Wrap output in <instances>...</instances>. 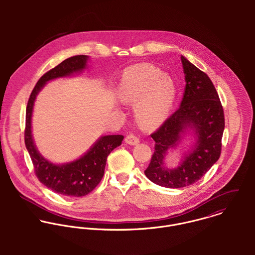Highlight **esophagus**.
Here are the masks:
<instances>
[{"label": "esophagus", "instance_id": "34e87169", "mask_svg": "<svg viewBox=\"0 0 255 255\" xmlns=\"http://www.w3.org/2000/svg\"><path fill=\"white\" fill-rule=\"evenodd\" d=\"M125 141H126V143H128L129 145H136L139 143V138L131 133V134L127 135V137L125 138Z\"/></svg>", "mask_w": 255, "mask_h": 255}]
</instances>
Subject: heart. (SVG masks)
Returning a JSON list of instances; mask_svg holds the SVG:
<instances>
[{"label": "heart", "mask_w": 255, "mask_h": 255, "mask_svg": "<svg viewBox=\"0 0 255 255\" xmlns=\"http://www.w3.org/2000/svg\"><path fill=\"white\" fill-rule=\"evenodd\" d=\"M176 92L174 78L150 65L128 69L117 88L119 100L134 104L136 120L145 128H154L165 120L172 108Z\"/></svg>", "instance_id": "obj_1"}]
</instances>
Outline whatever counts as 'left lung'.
Returning <instances> with one entry per match:
<instances>
[{
	"instance_id": "left-lung-1",
	"label": "left lung",
	"mask_w": 255,
	"mask_h": 255,
	"mask_svg": "<svg viewBox=\"0 0 255 255\" xmlns=\"http://www.w3.org/2000/svg\"><path fill=\"white\" fill-rule=\"evenodd\" d=\"M181 60L185 80L181 106L151 134L155 151L144 171L151 182L169 188L188 186L209 171L220 157L225 128L224 111L211 79L183 56ZM186 136L195 139L193 146L177 167H167L168 151L181 145Z\"/></svg>"
}]
</instances>
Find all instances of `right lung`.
<instances>
[{"instance_id":"right-lung-1","label":"right lung","mask_w":255,"mask_h":255,"mask_svg":"<svg viewBox=\"0 0 255 255\" xmlns=\"http://www.w3.org/2000/svg\"><path fill=\"white\" fill-rule=\"evenodd\" d=\"M88 56H73L45 73L36 83L26 107L24 141L32 160L37 178L53 191L66 196L80 197L92 191L103 178L107 157L122 144L123 135H102L83 155L72 162L56 164L40 154L32 135V114L37 95L51 80L70 77L87 69Z\"/></svg>"}]
</instances>
